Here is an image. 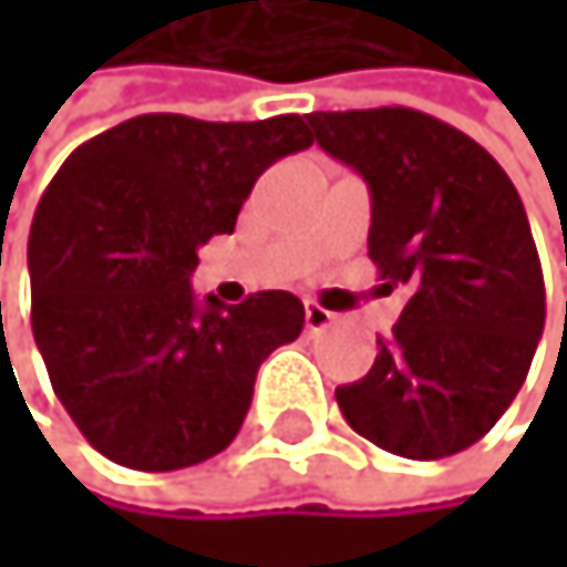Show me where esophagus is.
Returning <instances> with one entry per match:
<instances>
[{
  "label": "esophagus",
  "instance_id": "34e87169",
  "mask_svg": "<svg viewBox=\"0 0 567 567\" xmlns=\"http://www.w3.org/2000/svg\"><path fill=\"white\" fill-rule=\"evenodd\" d=\"M333 322H337V316L330 309H322L319 302H306V330L309 333H322L326 326H333Z\"/></svg>",
  "mask_w": 567,
  "mask_h": 567
}]
</instances>
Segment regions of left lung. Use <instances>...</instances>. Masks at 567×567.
<instances>
[{
  "instance_id": "left-lung-1",
  "label": "left lung",
  "mask_w": 567,
  "mask_h": 567,
  "mask_svg": "<svg viewBox=\"0 0 567 567\" xmlns=\"http://www.w3.org/2000/svg\"><path fill=\"white\" fill-rule=\"evenodd\" d=\"M316 142L370 189L367 255L408 302L367 378L337 388L350 429L404 460L480 442L544 333V275L511 176L415 107L312 112Z\"/></svg>"
}]
</instances>
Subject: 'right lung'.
<instances>
[{
    "instance_id": "right-lung-1",
    "label": "right lung",
    "mask_w": 567,
    "mask_h": 567,
    "mask_svg": "<svg viewBox=\"0 0 567 567\" xmlns=\"http://www.w3.org/2000/svg\"><path fill=\"white\" fill-rule=\"evenodd\" d=\"M312 145L299 115H138L78 145L30 227L33 337L81 435L112 463L169 473L224 452L261 360L302 333L292 292L200 306L189 275L255 179Z\"/></svg>"
}]
</instances>
